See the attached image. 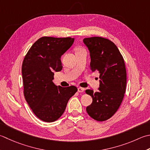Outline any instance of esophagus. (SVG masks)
Segmentation results:
<instances>
[{"label":"esophagus","mask_w":150,"mask_h":150,"mask_svg":"<svg viewBox=\"0 0 150 150\" xmlns=\"http://www.w3.org/2000/svg\"><path fill=\"white\" fill-rule=\"evenodd\" d=\"M84 91V89L83 88H81V87H79L78 88V92H83Z\"/></svg>","instance_id":"34e87169"}]
</instances>
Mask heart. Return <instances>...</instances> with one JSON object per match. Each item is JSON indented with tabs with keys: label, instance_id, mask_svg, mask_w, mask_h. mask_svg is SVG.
<instances>
[{
	"label": "heart",
	"instance_id": "1",
	"mask_svg": "<svg viewBox=\"0 0 150 150\" xmlns=\"http://www.w3.org/2000/svg\"><path fill=\"white\" fill-rule=\"evenodd\" d=\"M81 49H81V48H78V49H77V51H79V50H81Z\"/></svg>",
	"mask_w": 150,
	"mask_h": 150
}]
</instances>
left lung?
<instances>
[{
    "mask_svg": "<svg viewBox=\"0 0 150 150\" xmlns=\"http://www.w3.org/2000/svg\"><path fill=\"white\" fill-rule=\"evenodd\" d=\"M83 42L90 51L91 71L98 72L101 79L98 92L86 90L93 99L86 112L96 121L103 122L116 113L124 99L127 81L124 60L115 44L107 38H87Z\"/></svg>",
    "mask_w": 150,
    "mask_h": 150,
    "instance_id": "1",
    "label": "left lung"
}]
</instances>
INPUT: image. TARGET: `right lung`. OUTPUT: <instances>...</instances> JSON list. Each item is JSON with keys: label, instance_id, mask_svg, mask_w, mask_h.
<instances>
[{"label": "right lung", "instance_id": "1", "mask_svg": "<svg viewBox=\"0 0 150 150\" xmlns=\"http://www.w3.org/2000/svg\"><path fill=\"white\" fill-rule=\"evenodd\" d=\"M73 38L43 36L32 45L22 64L23 93L40 120L52 122L62 115L77 88L56 86L54 72L62 69L60 58L74 42Z\"/></svg>", "mask_w": 150, "mask_h": 150}]
</instances>
